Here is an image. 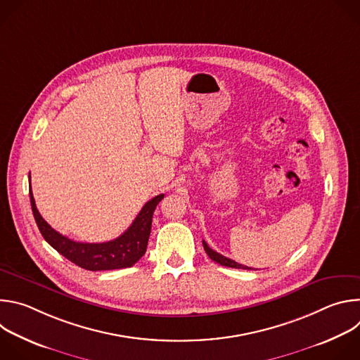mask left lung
Wrapping results in <instances>:
<instances>
[{
  "mask_svg": "<svg viewBox=\"0 0 360 360\" xmlns=\"http://www.w3.org/2000/svg\"><path fill=\"white\" fill-rule=\"evenodd\" d=\"M202 245H203L205 252L208 253L210 258H211L214 262H217V264H219V265H222V266L236 268V269H252V268H248V266H245V265H240V264H238V262H235V261H232V259L226 258V256H224V255H221V253L215 252L214 249H211V248L208 246V243L205 242V240H202Z\"/></svg>",
  "mask_w": 360,
  "mask_h": 360,
  "instance_id": "obj_1",
  "label": "left lung"
}]
</instances>
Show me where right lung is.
<instances>
[{
	"instance_id": "add662e5",
	"label": "right lung",
	"mask_w": 360,
	"mask_h": 360,
	"mask_svg": "<svg viewBox=\"0 0 360 360\" xmlns=\"http://www.w3.org/2000/svg\"><path fill=\"white\" fill-rule=\"evenodd\" d=\"M162 198L164 193L148 200L131 226L117 239L102 243H84L61 235L46 224L35 207L30 185L31 208L41 235L68 261L86 271H111L131 268L134 264H136L146 252L153 211H155L157 205L162 200Z\"/></svg>"
}]
</instances>
